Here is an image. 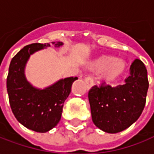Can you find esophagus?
I'll use <instances>...</instances> for the list:
<instances>
[{
  "label": "esophagus",
  "mask_w": 154,
  "mask_h": 154,
  "mask_svg": "<svg viewBox=\"0 0 154 154\" xmlns=\"http://www.w3.org/2000/svg\"><path fill=\"white\" fill-rule=\"evenodd\" d=\"M84 81H85V84H86V88L88 90H90V88L94 85V81H93L92 77H87L84 79Z\"/></svg>",
  "instance_id": "1"
}]
</instances>
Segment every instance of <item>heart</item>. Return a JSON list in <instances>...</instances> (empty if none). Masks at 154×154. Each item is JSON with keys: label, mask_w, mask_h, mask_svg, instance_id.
Listing matches in <instances>:
<instances>
[{"label": "heart", "mask_w": 154, "mask_h": 154, "mask_svg": "<svg viewBox=\"0 0 154 154\" xmlns=\"http://www.w3.org/2000/svg\"><path fill=\"white\" fill-rule=\"evenodd\" d=\"M90 68L94 71H103L101 80L109 85L117 84L125 77L128 70L124 59L116 58L112 55H102L97 57L90 63Z\"/></svg>", "instance_id": "1"}]
</instances>
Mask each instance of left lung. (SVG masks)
Wrapping results in <instances>:
<instances>
[{
    "instance_id": "left-lung-1",
    "label": "left lung",
    "mask_w": 154,
    "mask_h": 154,
    "mask_svg": "<svg viewBox=\"0 0 154 154\" xmlns=\"http://www.w3.org/2000/svg\"><path fill=\"white\" fill-rule=\"evenodd\" d=\"M126 84L111 87L103 83L89 91L92 121L98 128L109 134L125 130L135 122L144 109L149 87L147 70L136 58L130 66Z\"/></svg>"
}]
</instances>
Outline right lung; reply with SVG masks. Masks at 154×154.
Wrapping results in <instances>:
<instances>
[{
	"mask_svg": "<svg viewBox=\"0 0 154 154\" xmlns=\"http://www.w3.org/2000/svg\"><path fill=\"white\" fill-rule=\"evenodd\" d=\"M56 47L62 42H52ZM50 46L33 43L25 46L11 60L7 77V90L11 109L17 121L31 130L45 133L59 122L64 101L77 77L60 79L49 87L39 90L32 86L25 77V66L32 53Z\"/></svg>",
	"mask_w": 154,
	"mask_h": 154,
	"instance_id": "1",
	"label": "right lung"
}]
</instances>
